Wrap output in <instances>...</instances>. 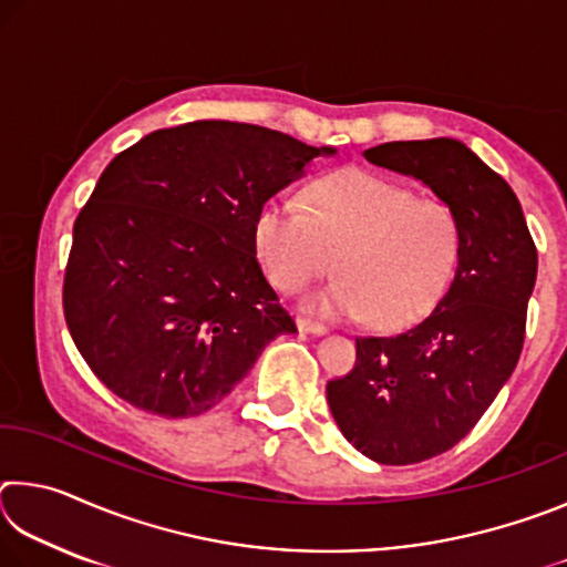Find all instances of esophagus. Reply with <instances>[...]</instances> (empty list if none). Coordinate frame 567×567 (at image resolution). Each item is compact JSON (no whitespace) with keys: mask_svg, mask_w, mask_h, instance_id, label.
<instances>
[{"mask_svg":"<svg viewBox=\"0 0 567 567\" xmlns=\"http://www.w3.org/2000/svg\"><path fill=\"white\" fill-rule=\"evenodd\" d=\"M297 330L310 332V334H324V332H328V328H324L322 322H315V320H307V318H297Z\"/></svg>","mask_w":567,"mask_h":567,"instance_id":"34e87169","label":"esophagus"}]
</instances>
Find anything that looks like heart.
<instances>
[{
    "label": "heart",
    "mask_w": 567,
    "mask_h": 567,
    "mask_svg": "<svg viewBox=\"0 0 567 567\" xmlns=\"http://www.w3.org/2000/svg\"><path fill=\"white\" fill-rule=\"evenodd\" d=\"M255 255L282 295L334 275L310 310L385 330L420 320L445 295L460 260V223L443 199L420 197L368 169H334L302 187V213L267 203L252 225Z\"/></svg>",
    "instance_id": "heart-1"
}]
</instances>
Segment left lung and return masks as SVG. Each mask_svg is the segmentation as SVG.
<instances>
[{"label": "left lung", "mask_w": 567, "mask_h": 567, "mask_svg": "<svg viewBox=\"0 0 567 567\" xmlns=\"http://www.w3.org/2000/svg\"><path fill=\"white\" fill-rule=\"evenodd\" d=\"M364 159L410 175L453 207L455 280L425 320L358 338V360L328 382L342 435L382 465L447 453L513 375L537 275V249L511 185L457 140L385 142Z\"/></svg>", "instance_id": "1"}]
</instances>
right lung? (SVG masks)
<instances>
[{"instance_id":"obj_1","label":"right lung","mask_w":567,"mask_h":567,"mask_svg":"<svg viewBox=\"0 0 567 567\" xmlns=\"http://www.w3.org/2000/svg\"><path fill=\"white\" fill-rule=\"evenodd\" d=\"M334 155L223 120L157 130L114 157L74 223L62 307L114 395L162 417L207 412L267 342L297 332L255 257L267 199Z\"/></svg>"}]
</instances>
